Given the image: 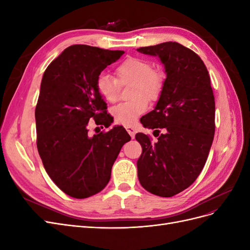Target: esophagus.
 Listing matches in <instances>:
<instances>
[{"instance_id":"34e87169","label":"esophagus","mask_w":250,"mask_h":250,"mask_svg":"<svg viewBox=\"0 0 250 250\" xmlns=\"http://www.w3.org/2000/svg\"><path fill=\"white\" fill-rule=\"evenodd\" d=\"M126 130H127V132L130 134V137L132 138V139H134V135H135V128H133V127H130V126H128V127H126Z\"/></svg>"}]
</instances>
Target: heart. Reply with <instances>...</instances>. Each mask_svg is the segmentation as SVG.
Segmentation results:
<instances>
[{
  "label": "heart",
  "instance_id": "b5f03b06",
  "mask_svg": "<svg viewBox=\"0 0 250 250\" xmlns=\"http://www.w3.org/2000/svg\"><path fill=\"white\" fill-rule=\"evenodd\" d=\"M116 76L102 73L96 80V88L105 101L109 103L119 99L120 84L132 83L131 100L120 103L112 108L111 113L116 122L131 126L148 108V101L160 99L166 84L163 71L153 69L152 63L140 57H129L121 62L116 69Z\"/></svg>",
  "mask_w": 250,
  "mask_h": 250
}]
</instances>
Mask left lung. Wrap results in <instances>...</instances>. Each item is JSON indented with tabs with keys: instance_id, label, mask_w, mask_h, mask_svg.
<instances>
[{
	"instance_id": "8db88e82",
	"label": "left lung",
	"mask_w": 250,
	"mask_h": 250,
	"mask_svg": "<svg viewBox=\"0 0 250 250\" xmlns=\"http://www.w3.org/2000/svg\"><path fill=\"white\" fill-rule=\"evenodd\" d=\"M138 51L160 57L167 74L155 108L142 118L144 127L164 128L165 133L155 143L135 134L142 146L138 177L148 192L172 197L190 187L206 165L215 133L214 93L206 64L191 49L168 42Z\"/></svg>"
}]
</instances>
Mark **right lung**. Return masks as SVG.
<instances>
[{"instance_id": "right-lung-1", "label": "right lung", "mask_w": 250, "mask_h": 250, "mask_svg": "<svg viewBox=\"0 0 250 250\" xmlns=\"http://www.w3.org/2000/svg\"><path fill=\"white\" fill-rule=\"evenodd\" d=\"M123 54L120 50L74 44L43 73L35 108L37 150L48 175L73 198L101 192L121 148L130 141L122 126L94 137L87 129L92 120L102 128L112 123L96 80Z\"/></svg>"}]
</instances>
